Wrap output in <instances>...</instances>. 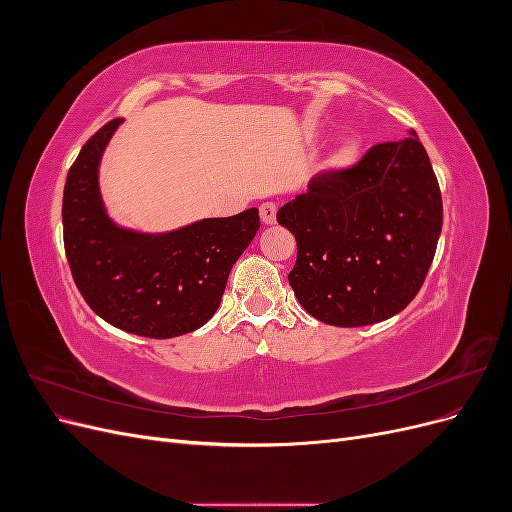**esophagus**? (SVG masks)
<instances>
[{
	"instance_id": "esophagus-1",
	"label": "esophagus",
	"mask_w": 512,
	"mask_h": 512,
	"mask_svg": "<svg viewBox=\"0 0 512 512\" xmlns=\"http://www.w3.org/2000/svg\"><path fill=\"white\" fill-rule=\"evenodd\" d=\"M275 218H277V207L273 203H265L260 205V220L262 224H275Z\"/></svg>"
}]
</instances>
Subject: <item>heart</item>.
I'll return each instance as SVG.
<instances>
[{
	"mask_svg": "<svg viewBox=\"0 0 512 512\" xmlns=\"http://www.w3.org/2000/svg\"><path fill=\"white\" fill-rule=\"evenodd\" d=\"M359 153H361V145L356 143L354 138H348V141H344L331 153L327 166L333 170H344L359 160Z\"/></svg>",
	"mask_w": 512,
	"mask_h": 512,
	"instance_id": "obj_1",
	"label": "heart"
}]
</instances>
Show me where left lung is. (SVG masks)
Listing matches in <instances>:
<instances>
[{"mask_svg":"<svg viewBox=\"0 0 512 512\" xmlns=\"http://www.w3.org/2000/svg\"><path fill=\"white\" fill-rule=\"evenodd\" d=\"M297 239L288 273L309 316L365 327L421 290L442 230V194L418 136L380 143L344 170H322L277 211Z\"/></svg>","mask_w":512,"mask_h":512,"instance_id":"obj_1","label":"left lung"}]
</instances>
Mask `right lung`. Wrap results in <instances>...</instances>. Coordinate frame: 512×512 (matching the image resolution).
Here are the masks:
<instances>
[{
    "label": "right lung",
    "mask_w": 512,
    "mask_h": 512,
    "mask_svg": "<svg viewBox=\"0 0 512 512\" xmlns=\"http://www.w3.org/2000/svg\"><path fill=\"white\" fill-rule=\"evenodd\" d=\"M123 119L83 145L64 188V247L76 288L94 312L134 335L192 333L220 307L232 265L260 228L258 209L162 235L119 228L102 205L98 166Z\"/></svg>",
    "instance_id": "1"
}]
</instances>
